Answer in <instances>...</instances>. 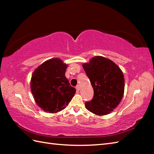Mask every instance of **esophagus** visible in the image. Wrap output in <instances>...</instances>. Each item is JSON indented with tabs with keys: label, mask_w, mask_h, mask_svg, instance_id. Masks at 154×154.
Segmentation results:
<instances>
[{
	"label": "esophagus",
	"mask_w": 154,
	"mask_h": 154,
	"mask_svg": "<svg viewBox=\"0 0 154 154\" xmlns=\"http://www.w3.org/2000/svg\"><path fill=\"white\" fill-rule=\"evenodd\" d=\"M75 88H76V89H77V91H79V89H80V86L79 85H77L76 86V87H75Z\"/></svg>",
	"instance_id": "obj_1"
}]
</instances>
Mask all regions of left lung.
I'll list each match as a JSON object with an SVG mask.
<instances>
[{
	"label": "left lung",
	"instance_id": "1",
	"mask_svg": "<svg viewBox=\"0 0 154 154\" xmlns=\"http://www.w3.org/2000/svg\"><path fill=\"white\" fill-rule=\"evenodd\" d=\"M94 90L86 109L97 115L109 114L119 105L124 91L122 71L116 64L106 57L96 56L83 65Z\"/></svg>",
	"mask_w": 154,
	"mask_h": 154
}]
</instances>
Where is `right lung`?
I'll use <instances>...</instances> for the list:
<instances>
[{
  "mask_svg": "<svg viewBox=\"0 0 154 154\" xmlns=\"http://www.w3.org/2000/svg\"><path fill=\"white\" fill-rule=\"evenodd\" d=\"M67 65L53 58L35 69L30 87L35 103L45 112H57L64 109L76 92L65 76Z\"/></svg>",
  "mask_w": 154,
  "mask_h": 154,
  "instance_id": "right-lung-1",
  "label": "right lung"
}]
</instances>
